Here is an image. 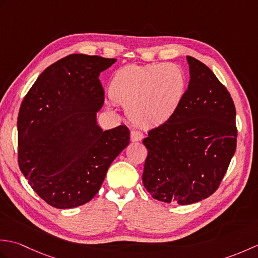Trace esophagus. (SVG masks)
Here are the masks:
<instances>
[{
	"label": "esophagus",
	"instance_id": "1",
	"mask_svg": "<svg viewBox=\"0 0 258 258\" xmlns=\"http://www.w3.org/2000/svg\"><path fill=\"white\" fill-rule=\"evenodd\" d=\"M143 139V133L141 131L138 130H133L131 131V141L132 142H139Z\"/></svg>",
	"mask_w": 258,
	"mask_h": 258
}]
</instances>
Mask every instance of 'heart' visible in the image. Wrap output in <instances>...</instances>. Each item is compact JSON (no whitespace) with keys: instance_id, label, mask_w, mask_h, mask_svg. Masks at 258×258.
Listing matches in <instances>:
<instances>
[{"instance_id":"obj_1","label":"heart","mask_w":258,"mask_h":258,"mask_svg":"<svg viewBox=\"0 0 258 258\" xmlns=\"http://www.w3.org/2000/svg\"><path fill=\"white\" fill-rule=\"evenodd\" d=\"M185 78L168 63L127 65L117 70L109 83V96L126 107L130 119L140 126L167 122L183 101Z\"/></svg>"}]
</instances>
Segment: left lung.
<instances>
[{
	"mask_svg": "<svg viewBox=\"0 0 258 258\" xmlns=\"http://www.w3.org/2000/svg\"><path fill=\"white\" fill-rule=\"evenodd\" d=\"M189 83L177 111L143 140V184L153 199L188 205L220 186L236 150L234 102L204 63L186 56Z\"/></svg>",
	"mask_w": 258,
	"mask_h": 258,
	"instance_id": "obj_1",
	"label": "left lung"
}]
</instances>
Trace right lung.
Returning <instances> with one entry per match:
<instances>
[{"instance_id":"1","label":"right lung","mask_w":258,"mask_h":258,"mask_svg":"<svg viewBox=\"0 0 258 258\" xmlns=\"http://www.w3.org/2000/svg\"><path fill=\"white\" fill-rule=\"evenodd\" d=\"M116 62L71 54L50 65L24 97L18 117L19 166L35 193L53 207L85 204L130 143L125 125L103 131L98 76Z\"/></svg>"}]
</instances>
